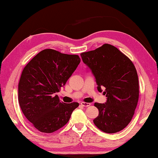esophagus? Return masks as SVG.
I'll list each match as a JSON object with an SVG mask.
<instances>
[{"label":"esophagus","instance_id":"esophagus-1","mask_svg":"<svg viewBox=\"0 0 158 158\" xmlns=\"http://www.w3.org/2000/svg\"><path fill=\"white\" fill-rule=\"evenodd\" d=\"M81 104V106H84V107H88V106L91 105L90 103H86V102H81V104Z\"/></svg>","mask_w":158,"mask_h":158}]
</instances>
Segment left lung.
<instances>
[{"label":"left lung","instance_id":"left-lung-1","mask_svg":"<svg viewBox=\"0 0 158 158\" xmlns=\"http://www.w3.org/2000/svg\"><path fill=\"white\" fill-rule=\"evenodd\" d=\"M95 76L98 90L104 89L105 104L95 103L99 114L93 123L106 133L118 132L132 118L139 97L136 69L129 58L110 44L80 54Z\"/></svg>","mask_w":158,"mask_h":158}]
</instances>
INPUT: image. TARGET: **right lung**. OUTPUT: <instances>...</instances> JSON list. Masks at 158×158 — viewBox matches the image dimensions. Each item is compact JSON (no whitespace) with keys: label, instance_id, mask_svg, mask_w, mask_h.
<instances>
[{"label":"right lung","instance_id":"obj_1","mask_svg":"<svg viewBox=\"0 0 158 158\" xmlns=\"http://www.w3.org/2000/svg\"><path fill=\"white\" fill-rule=\"evenodd\" d=\"M80 63L78 55L45 49L22 71L19 104L26 118L41 132L52 133L63 127L79 106L78 102H60L54 93L65 86Z\"/></svg>","mask_w":158,"mask_h":158}]
</instances>
